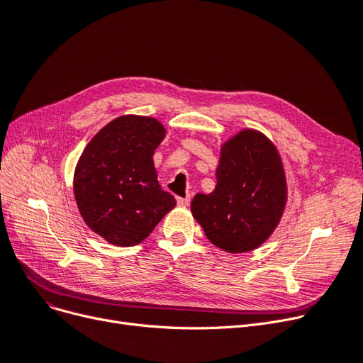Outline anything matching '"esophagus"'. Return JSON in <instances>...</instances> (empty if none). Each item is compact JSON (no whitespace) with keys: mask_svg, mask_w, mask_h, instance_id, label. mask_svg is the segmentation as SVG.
<instances>
[{"mask_svg":"<svg viewBox=\"0 0 363 363\" xmlns=\"http://www.w3.org/2000/svg\"><path fill=\"white\" fill-rule=\"evenodd\" d=\"M178 204H181V206H188L190 204V197H178Z\"/></svg>","mask_w":363,"mask_h":363,"instance_id":"obj_1","label":"esophagus"}]
</instances>
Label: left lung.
Masks as SVG:
<instances>
[{"label": "left lung", "instance_id": "left-lung-1", "mask_svg": "<svg viewBox=\"0 0 363 363\" xmlns=\"http://www.w3.org/2000/svg\"><path fill=\"white\" fill-rule=\"evenodd\" d=\"M285 203L286 178L276 147L246 129L220 148L215 190L196 194L191 212L215 246L240 254L270 238Z\"/></svg>", "mask_w": 363, "mask_h": 363}]
</instances>
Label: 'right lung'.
<instances>
[{
    "label": "right lung",
    "instance_id": "right-lung-1",
    "mask_svg": "<svg viewBox=\"0 0 363 363\" xmlns=\"http://www.w3.org/2000/svg\"><path fill=\"white\" fill-rule=\"evenodd\" d=\"M166 129L152 117L123 116L84 148L74 173V194L86 224L116 246L147 239L177 206L157 181L152 155Z\"/></svg>",
    "mask_w": 363,
    "mask_h": 363
}]
</instances>
